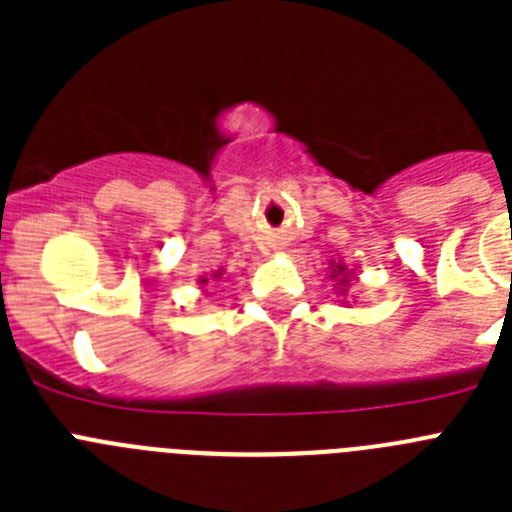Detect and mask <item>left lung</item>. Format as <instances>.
<instances>
[{"label": "left lung", "mask_w": 512, "mask_h": 512, "mask_svg": "<svg viewBox=\"0 0 512 512\" xmlns=\"http://www.w3.org/2000/svg\"><path fill=\"white\" fill-rule=\"evenodd\" d=\"M330 279H336L338 282V295H346V287H348V269L343 264H330Z\"/></svg>", "instance_id": "obj_1"}]
</instances>
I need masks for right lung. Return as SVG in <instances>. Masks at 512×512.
I'll return each mask as SVG.
<instances>
[{"label": "right lung", "mask_w": 512, "mask_h": 512, "mask_svg": "<svg viewBox=\"0 0 512 512\" xmlns=\"http://www.w3.org/2000/svg\"><path fill=\"white\" fill-rule=\"evenodd\" d=\"M217 277H220V271H217V274H215V279H217ZM200 282H202V284H207V279H205V277H202V279H200Z\"/></svg>", "instance_id": "1"}]
</instances>
